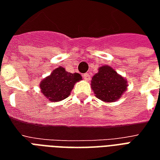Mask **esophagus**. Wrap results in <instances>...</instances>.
Segmentation results:
<instances>
[{
  "instance_id": "34e87169",
  "label": "esophagus",
  "mask_w": 160,
  "mask_h": 160,
  "mask_svg": "<svg viewBox=\"0 0 160 160\" xmlns=\"http://www.w3.org/2000/svg\"><path fill=\"white\" fill-rule=\"evenodd\" d=\"M83 77H84V79H85V80H87V81H88V80L91 79L90 74H89V73H84Z\"/></svg>"
}]
</instances>
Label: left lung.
I'll return each instance as SVG.
<instances>
[{
    "label": "left lung",
    "instance_id": "8db88e82",
    "mask_svg": "<svg viewBox=\"0 0 160 160\" xmlns=\"http://www.w3.org/2000/svg\"><path fill=\"white\" fill-rule=\"evenodd\" d=\"M91 82L95 96L104 102L118 100L128 87L127 80L107 65L98 68Z\"/></svg>",
    "mask_w": 160,
    "mask_h": 160
}]
</instances>
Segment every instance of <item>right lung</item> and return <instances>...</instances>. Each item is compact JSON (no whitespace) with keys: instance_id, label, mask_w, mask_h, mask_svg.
I'll return each mask as SVG.
<instances>
[{"instance_id":"obj_1","label":"right lung","mask_w":160,"mask_h":160,"mask_svg":"<svg viewBox=\"0 0 160 160\" xmlns=\"http://www.w3.org/2000/svg\"><path fill=\"white\" fill-rule=\"evenodd\" d=\"M81 80L80 73H69L64 68L59 67L43 79L39 86L44 97L49 101L57 102L68 97L73 86Z\"/></svg>"}]
</instances>
